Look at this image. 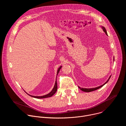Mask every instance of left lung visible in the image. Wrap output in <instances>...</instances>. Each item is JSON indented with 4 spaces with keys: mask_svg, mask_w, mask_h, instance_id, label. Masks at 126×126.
I'll use <instances>...</instances> for the list:
<instances>
[{
    "mask_svg": "<svg viewBox=\"0 0 126 126\" xmlns=\"http://www.w3.org/2000/svg\"><path fill=\"white\" fill-rule=\"evenodd\" d=\"M101 28H102V29L103 30L104 32L105 33V34H106L107 35H108V34H107V31H106V30L104 26H101ZM113 59H114V58H113ZM111 75L109 77V79H108V80H107V81H106L104 84H103L102 85H101V86H98V87H96V88H81V87H79V86H78V87H79V88L80 90H82V91H84V92H92V91H93L96 90H97V89H99V88H101L102 87H103L105 84H106L108 82V81L109 80V79H110V78H111Z\"/></svg>",
    "mask_w": 126,
    "mask_h": 126,
    "instance_id": "1",
    "label": "left lung"
}]
</instances>
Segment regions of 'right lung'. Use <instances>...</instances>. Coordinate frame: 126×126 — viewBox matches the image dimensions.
Segmentation results:
<instances>
[{
    "label": "right lung",
    "instance_id": "add662e5",
    "mask_svg": "<svg viewBox=\"0 0 126 126\" xmlns=\"http://www.w3.org/2000/svg\"><path fill=\"white\" fill-rule=\"evenodd\" d=\"M62 66H60V67L58 69V70L57 71V75H56V81H55V85H54V86L53 89L52 90V91L49 93H48V94H46V95H43V96H32V95H29V94L27 93L25 91V93L26 94H27L28 95H29L30 96L32 97H33V98H37V99H43V98H48V97H52L54 94L57 91V80H56V78H57V76L58 75V74L59 73V71L60 70L61 68H62Z\"/></svg>",
    "mask_w": 126,
    "mask_h": 126
}]
</instances>
